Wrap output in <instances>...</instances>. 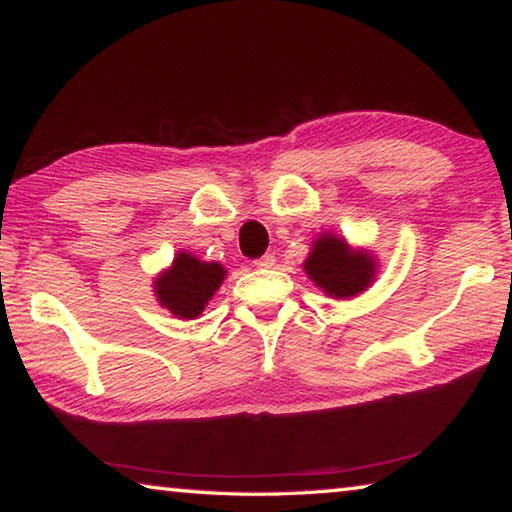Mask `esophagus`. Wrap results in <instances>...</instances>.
<instances>
[{
    "instance_id": "34e87169",
    "label": "esophagus",
    "mask_w": 512,
    "mask_h": 512,
    "mask_svg": "<svg viewBox=\"0 0 512 512\" xmlns=\"http://www.w3.org/2000/svg\"><path fill=\"white\" fill-rule=\"evenodd\" d=\"M255 266H257V268H273V266H275V257L266 253L264 257L255 259Z\"/></svg>"
}]
</instances>
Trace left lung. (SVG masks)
I'll use <instances>...</instances> for the list:
<instances>
[{
  "mask_svg": "<svg viewBox=\"0 0 512 512\" xmlns=\"http://www.w3.org/2000/svg\"><path fill=\"white\" fill-rule=\"evenodd\" d=\"M305 271L329 298H352L366 291L377 275V262L368 250H354L336 235H318L305 259Z\"/></svg>",
  "mask_w": 512,
  "mask_h": 512,
  "instance_id": "8db88e82",
  "label": "left lung"
}]
</instances>
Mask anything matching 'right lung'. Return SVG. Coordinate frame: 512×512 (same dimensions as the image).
Here are the masks:
<instances>
[{
	"label": "right lung",
	"mask_w": 512,
	"mask_h": 512,
	"mask_svg": "<svg viewBox=\"0 0 512 512\" xmlns=\"http://www.w3.org/2000/svg\"><path fill=\"white\" fill-rule=\"evenodd\" d=\"M225 268L216 262H201V259L180 253L173 259L171 268L160 273L155 280V298L164 309H169L178 318H196L210 298L221 287Z\"/></svg>",
	"instance_id": "add662e5"
}]
</instances>
